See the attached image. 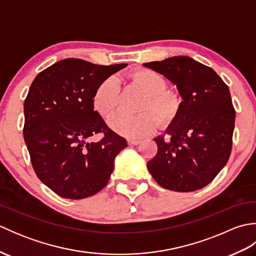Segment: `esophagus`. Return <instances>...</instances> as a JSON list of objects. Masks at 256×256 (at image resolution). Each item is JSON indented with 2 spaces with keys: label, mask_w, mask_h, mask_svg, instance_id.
Returning a JSON list of instances; mask_svg holds the SVG:
<instances>
[{
  "label": "esophagus",
  "mask_w": 256,
  "mask_h": 256,
  "mask_svg": "<svg viewBox=\"0 0 256 256\" xmlns=\"http://www.w3.org/2000/svg\"><path fill=\"white\" fill-rule=\"evenodd\" d=\"M140 142H142V140H138V138H128V143L130 145H138V144H140Z\"/></svg>",
  "instance_id": "34e87169"
}]
</instances>
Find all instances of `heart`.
I'll use <instances>...</instances> for the list:
<instances>
[{
	"instance_id": "b5f03b06",
	"label": "heart",
	"mask_w": 256,
	"mask_h": 256,
	"mask_svg": "<svg viewBox=\"0 0 256 256\" xmlns=\"http://www.w3.org/2000/svg\"><path fill=\"white\" fill-rule=\"evenodd\" d=\"M130 79L145 94L136 116L116 113L108 120V126L114 132L126 138H140L153 133L157 128V120L170 122L177 116L182 108V96L177 91L167 89L164 76L152 69H138L130 74ZM120 82L111 76L98 84L92 96L94 111L103 118H108L116 110L118 102ZM156 114L154 117L150 113Z\"/></svg>"
}]
</instances>
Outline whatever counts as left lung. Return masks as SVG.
<instances>
[{
  "instance_id": "1",
  "label": "left lung",
  "mask_w": 256,
  "mask_h": 256,
  "mask_svg": "<svg viewBox=\"0 0 256 256\" xmlns=\"http://www.w3.org/2000/svg\"><path fill=\"white\" fill-rule=\"evenodd\" d=\"M177 86L180 111L155 138L157 154L148 162L156 182L179 192L214 180L229 160L236 110L229 86L214 69L186 56L144 64Z\"/></svg>"
}]
</instances>
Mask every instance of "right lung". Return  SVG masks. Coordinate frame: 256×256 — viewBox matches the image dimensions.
<instances>
[{
  "label": "right lung",
  "instance_id": "add662e5",
  "mask_svg": "<svg viewBox=\"0 0 256 256\" xmlns=\"http://www.w3.org/2000/svg\"><path fill=\"white\" fill-rule=\"evenodd\" d=\"M124 67L68 58L32 81L24 101L25 143L37 177L60 197L84 199L99 192L116 156L128 146L92 106L98 84ZM96 134L102 138L91 141Z\"/></svg>",
  "mask_w": 256,
  "mask_h": 256
}]
</instances>
